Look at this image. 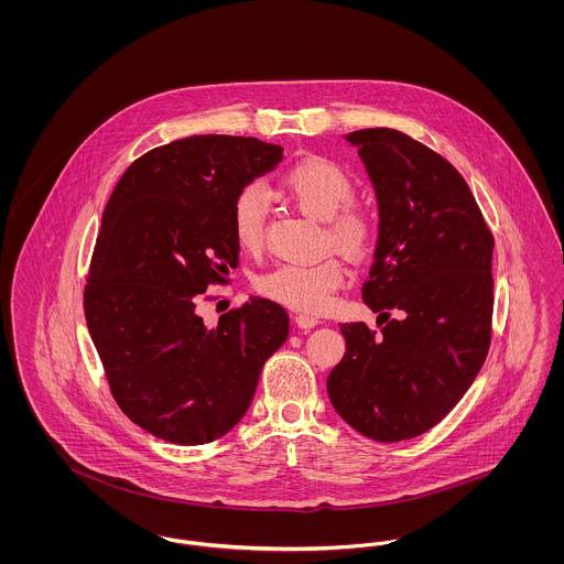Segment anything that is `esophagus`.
Listing matches in <instances>:
<instances>
[{
    "label": "esophagus",
    "instance_id": "obj_1",
    "mask_svg": "<svg viewBox=\"0 0 564 564\" xmlns=\"http://www.w3.org/2000/svg\"><path fill=\"white\" fill-rule=\"evenodd\" d=\"M294 322H296V326H299V328H303V330H311V328H315V326L319 324V319H317V317L306 315V313H299V315L294 317Z\"/></svg>",
    "mask_w": 564,
    "mask_h": 564
}]
</instances>
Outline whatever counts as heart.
Instances as JSON below:
<instances>
[{"mask_svg":"<svg viewBox=\"0 0 564 564\" xmlns=\"http://www.w3.org/2000/svg\"><path fill=\"white\" fill-rule=\"evenodd\" d=\"M279 188L306 215L326 220L328 240L349 256H362L376 240V220L354 206L356 182L341 165L311 156L292 165L279 180ZM268 197L260 184L242 186L231 204V229L238 245L258 251L263 245ZM346 279L337 258L285 261L261 274V294L303 313H322L335 303V292Z\"/></svg>","mask_w":564,"mask_h":564,"instance_id":"obj_1","label":"heart"}]
</instances>
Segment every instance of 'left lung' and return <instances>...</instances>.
<instances>
[{
    "label": "left lung",
    "instance_id": "1",
    "mask_svg": "<svg viewBox=\"0 0 564 564\" xmlns=\"http://www.w3.org/2000/svg\"><path fill=\"white\" fill-rule=\"evenodd\" d=\"M347 141L378 197V245L362 301L380 333L341 324L346 354L328 376L339 416L378 442L430 432L470 389L491 341L494 236L462 174L392 129ZM402 311L389 321L388 311Z\"/></svg>",
    "mask_w": 564,
    "mask_h": 564
}]
</instances>
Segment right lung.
Instances as JSON below:
<instances>
[{
    "mask_svg": "<svg viewBox=\"0 0 564 564\" xmlns=\"http://www.w3.org/2000/svg\"><path fill=\"white\" fill-rule=\"evenodd\" d=\"M283 161L256 137L193 134L139 156L102 213L87 274V328L113 399L161 440L213 442L247 414L290 315L251 296L204 324L197 306L238 265L236 193Z\"/></svg>",
    "mask_w": 564,
    "mask_h": 564,
    "instance_id": "add662e5",
    "label": "right lung"
}]
</instances>
